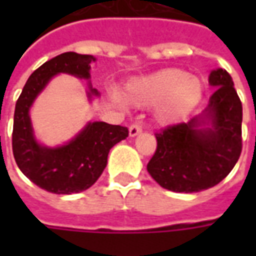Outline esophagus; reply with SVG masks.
I'll return each mask as SVG.
<instances>
[{
	"label": "esophagus",
	"instance_id": "obj_1",
	"mask_svg": "<svg viewBox=\"0 0 256 256\" xmlns=\"http://www.w3.org/2000/svg\"><path fill=\"white\" fill-rule=\"evenodd\" d=\"M142 132V128L140 126V124H137V123H134V124H132L130 128H128V134H130V137H136L137 134H140Z\"/></svg>",
	"mask_w": 256,
	"mask_h": 256
}]
</instances>
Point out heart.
Returning <instances> with one entry per match:
<instances>
[{"label":"heart","instance_id":"obj_1","mask_svg":"<svg viewBox=\"0 0 256 256\" xmlns=\"http://www.w3.org/2000/svg\"><path fill=\"white\" fill-rule=\"evenodd\" d=\"M204 94L203 79L184 70L166 68L128 84L124 97L137 106H158V118L172 123L193 111Z\"/></svg>","mask_w":256,"mask_h":256}]
</instances>
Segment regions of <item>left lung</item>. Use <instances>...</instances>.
<instances>
[{"label": "left lung", "mask_w": 256, "mask_h": 256, "mask_svg": "<svg viewBox=\"0 0 256 256\" xmlns=\"http://www.w3.org/2000/svg\"><path fill=\"white\" fill-rule=\"evenodd\" d=\"M208 106L189 122L156 133L158 146L146 166L162 188L193 193L220 184L242 154V106L229 72L212 70Z\"/></svg>", "instance_id": "obj_1"}]
</instances>
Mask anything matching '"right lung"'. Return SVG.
I'll return each instance as SVG.
<instances>
[{
  "label": "right lung",
  "mask_w": 256,
  "mask_h": 256,
  "mask_svg": "<svg viewBox=\"0 0 256 256\" xmlns=\"http://www.w3.org/2000/svg\"><path fill=\"white\" fill-rule=\"evenodd\" d=\"M90 54L66 52L36 68L26 82L16 101L12 150L18 166L36 186L56 194H71L89 189L106 166L110 150L128 136V128L106 122H90L70 142L48 148L36 142L30 119V108L49 80L60 72L90 78ZM98 92L92 88L88 97Z\"/></svg>",
  "instance_id": "right-lung-1"
}]
</instances>
